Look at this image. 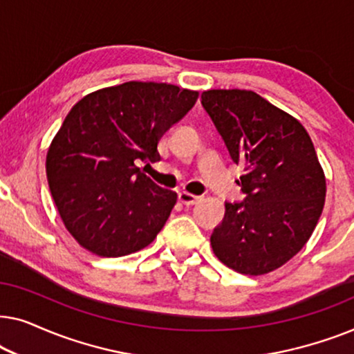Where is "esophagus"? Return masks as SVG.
<instances>
[{
  "label": "esophagus",
  "instance_id": "esophagus-1",
  "mask_svg": "<svg viewBox=\"0 0 354 354\" xmlns=\"http://www.w3.org/2000/svg\"><path fill=\"white\" fill-rule=\"evenodd\" d=\"M201 200H203V196L192 195V193H188V192L178 193V201L185 206H193V205H196V203H200Z\"/></svg>",
  "mask_w": 354,
  "mask_h": 354
}]
</instances>
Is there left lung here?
I'll return each mask as SVG.
<instances>
[{
	"label": "left lung",
	"instance_id": "1",
	"mask_svg": "<svg viewBox=\"0 0 354 354\" xmlns=\"http://www.w3.org/2000/svg\"><path fill=\"white\" fill-rule=\"evenodd\" d=\"M201 104L245 174L240 203L211 235L214 254L245 275L279 269L306 245L326 203V176L306 129L251 90L203 91Z\"/></svg>",
	"mask_w": 354,
	"mask_h": 354
}]
</instances>
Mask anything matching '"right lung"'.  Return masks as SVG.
Here are the masks:
<instances>
[{"label": "right lung", "instance_id": "obj_1", "mask_svg": "<svg viewBox=\"0 0 354 354\" xmlns=\"http://www.w3.org/2000/svg\"><path fill=\"white\" fill-rule=\"evenodd\" d=\"M196 100L198 91L177 85L125 82L74 104L48 149L46 177L77 243L118 258L156 239L177 193L156 185L135 161H159V140Z\"/></svg>", "mask_w": 354, "mask_h": 354}]
</instances>
